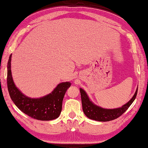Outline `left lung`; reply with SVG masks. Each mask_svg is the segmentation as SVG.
<instances>
[{
    "instance_id": "obj_1",
    "label": "left lung",
    "mask_w": 148,
    "mask_h": 148,
    "mask_svg": "<svg viewBox=\"0 0 148 148\" xmlns=\"http://www.w3.org/2000/svg\"><path fill=\"white\" fill-rule=\"evenodd\" d=\"M137 89L135 92V95L132 99L126 103L125 105H123L121 107L116 108L113 109H103L98 106L95 105L90 101L88 95H86V92L82 88H80L81 100H82V110L84 111L87 117L90 119L98 121H109L115 119L119 116L122 115L125 112L130 105H132L137 94Z\"/></svg>"
}]
</instances>
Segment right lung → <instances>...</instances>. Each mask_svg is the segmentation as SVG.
<instances>
[{"label": "right lung", "instance_id": "obj_1", "mask_svg": "<svg viewBox=\"0 0 148 148\" xmlns=\"http://www.w3.org/2000/svg\"><path fill=\"white\" fill-rule=\"evenodd\" d=\"M11 56L7 64V87L10 97L16 107L27 115L35 119L50 121L58 118L62 108V101L70 82L60 83L48 95L40 99H31L24 95L16 88L12 78Z\"/></svg>", "mask_w": 148, "mask_h": 148}]
</instances>
